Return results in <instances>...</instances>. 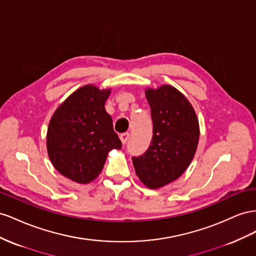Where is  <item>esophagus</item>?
<instances>
[{
	"label": "esophagus",
	"instance_id": "1",
	"mask_svg": "<svg viewBox=\"0 0 256 256\" xmlns=\"http://www.w3.org/2000/svg\"><path fill=\"white\" fill-rule=\"evenodd\" d=\"M128 138H130V133H123V134L120 135V140H121V142L123 144H126L128 142Z\"/></svg>",
	"mask_w": 256,
	"mask_h": 256
}]
</instances>
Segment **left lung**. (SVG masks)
I'll use <instances>...</instances> for the list:
<instances>
[{"instance_id":"obj_1","label":"left lung","mask_w":256,"mask_h":256,"mask_svg":"<svg viewBox=\"0 0 256 256\" xmlns=\"http://www.w3.org/2000/svg\"><path fill=\"white\" fill-rule=\"evenodd\" d=\"M153 136L148 150L133 158L137 177L149 188L178 179L191 164L200 140V123L188 100L176 88H147Z\"/></svg>"}]
</instances>
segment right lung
Listing matches in <instances>:
<instances>
[{
  "mask_svg": "<svg viewBox=\"0 0 256 256\" xmlns=\"http://www.w3.org/2000/svg\"><path fill=\"white\" fill-rule=\"evenodd\" d=\"M112 89L79 88L56 108L47 130L50 162L62 176L90 184L104 167L108 152L122 147L105 109Z\"/></svg>",
  "mask_w": 256,
  "mask_h": 256,
  "instance_id": "right-lung-1",
  "label": "right lung"
}]
</instances>
